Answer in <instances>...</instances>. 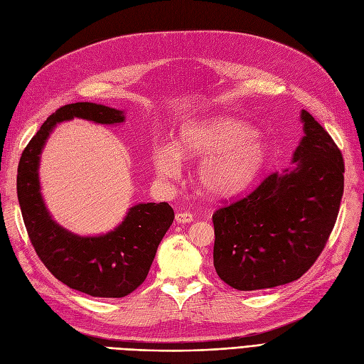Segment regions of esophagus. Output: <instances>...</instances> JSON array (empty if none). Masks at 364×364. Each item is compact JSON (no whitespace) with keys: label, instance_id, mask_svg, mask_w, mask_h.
I'll return each mask as SVG.
<instances>
[{"label":"esophagus","instance_id":"1","mask_svg":"<svg viewBox=\"0 0 364 364\" xmlns=\"http://www.w3.org/2000/svg\"><path fill=\"white\" fill-rule=\"evenodd\" d=\"M176 221L179 224L191 223L193 221V214H190V212H178V214H176Z\"/></svg>","mask_w":364,"mask_h":364}]
</instances>
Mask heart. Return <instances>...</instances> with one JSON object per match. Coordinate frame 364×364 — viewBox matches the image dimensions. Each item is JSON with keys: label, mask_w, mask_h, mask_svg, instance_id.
I'll return each mask as SVG.
<instances>
[{"label": "heart", "mask_w": 364, "mask_h": 364, "mask_svg": "<svg viewBox=\"0 0 364 364\" xmlns=\"http://www.w3.org/2000/svg\"><path fill=\"white\" fill-rule=\"evenodd\" d=\"M154 166L162 178L179 173V161L203 158L196 170L200 190L228 197L252 183L265 167L268 146L248 124L230 117L193 120L179 129L173 149L156 146Z\"/></svg>", "instance_id": "b5f03b06"}]
</instances>
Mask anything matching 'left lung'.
Returning a JSON list of instances; mask_svg holds the SVG:
<instances>
[{"label": "left lung", "mask_w": 364, "mask_h": 364, "mask_svg": "<svg viewBox=\"0 0 364 364\" xmlns=\"http://www.w3.org/2000/svg\"><path fill=\"white\" fill-rule=\"evenodd\" d=\"M304 136L292 166L214 212V267L237 291L298 280L328 241L343 196V158L330 134L301 111Z\"/></svg>", "instance_id": "1"}]
</instances>
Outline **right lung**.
<instances>
[{
	"instance_id": "obj_1",
	"label": "right lung",
	"mask_w": 364,
	"mask_h": 364,
	"mask_svg": "<svg viewBox=\"0 0 364 364\" xmlns=\"http://www.w3.org/2000/svg\"><path fill=\"white\" fill-rule=\"evenodd\" d=\"M73 117L101 124L124 122L123 111L93 102L69 104L49 116L19 159L16 188L22 218L37 256L55 279L87 295L122 298L146 280L174 212L166 202L139 203L114 230L99 236L75 235L57 224L41 193L39 162L57 123Z\"/></svg>"
}]
</instances>
